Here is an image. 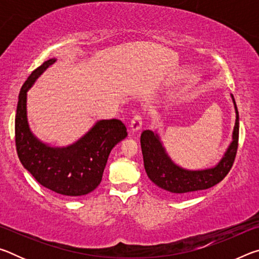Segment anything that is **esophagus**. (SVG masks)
Returning a JSON list of instances; mask_svg holds the SVG:
<instances>
[{
	"mask_svg": "<svg viewBox=\"0 0 259 259\" xmlns=\"http://www.w3.org/2000/svg\"><path fill=\"white\" fill-rule=\"evenodd\" d=\"M142 125H143V117L140 115H135L130 123V133L131 134L138 133V131L142 129Z\"/></svg>",
	"mask_w": 259,
	"mask_h": 259,
	"instance_id": "1",
	"label": "esophagus"
}]
</instances>
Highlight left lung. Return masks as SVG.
<instances>
[{
	"mask_svg": "<svg viewBox=\"0 0 259 259\" xmlns=\"http://www.w3.org/2000/svg\"><path fill=\"white\" fill-rule=\"evenodd\" d=\"M235 109V124L232 142L218 163L204 169H186L175 163L165 151L157 131L145 130L140 136L144 166L148 178L161 190L177 198L188 196L196 191L207 190L223 179L233 165L239 142V112L235 99L231 95Z\"/></svg>",
	"mask_w": 259,
	"mask_h": 259,
	"instance_id": "obj_1",
	"label": "left lung"
}]
</instances>
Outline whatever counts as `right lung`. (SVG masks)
<instances>
[{
  "mask_svg": "<svg viewBox=\"0 0 259 259\" xmlns=\"http://www.w3.org/2000/svg\"><path fill=\"white\" fill-rule=\"evenodd\" d=\"M56 63L49 59L37 67L21 87L17 105L15 133L18 157L24 168L50 191L74 198L89 194L97 187L112 148L126 137L120 120H99L67 146H51L29 128L27 93L38 77Z\"/></svg>",
  "mask_w": 259,
  "mask_h": 259,
  "instance_id": "obj_1",
  "label": "right lung"
}]
</instances>
